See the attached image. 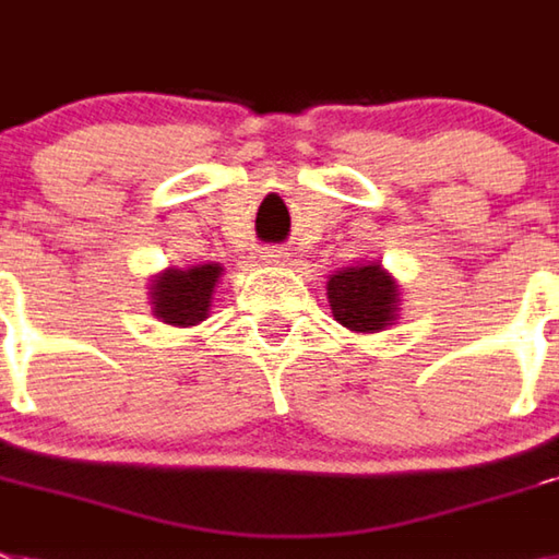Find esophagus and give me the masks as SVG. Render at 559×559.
Masks as SVG:
<instances>
[{
  "label": "esophagus",
  "instance_id": "34e87169",
  "mask_svg": "<svg viewBox=\"0 0 559 559\" xmlns=\"http://www.w3.org/2000/svg\"><path fill=\"white\" fill-rule=\"evenodd\" d=\"M286 259H289V252H286L284 247H266V250L261 252V261H264L266 266H278L284 264Z\"/></svg>",
  "mask_w": 559,
  "mask_h": 559
}]
</instances>
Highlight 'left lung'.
<instances>
[{"label": "left lung", "mask_w": 559, "mask_h": 559, "mask_svg": "<svg viewBox=\"0 0 559 559\" xmlns=\"http://www.w3.org/2000/svg\"><path fill=\"white\" fill-rule=\"evenodd\" d=\"M400 293L380 264L346 266L329 278V307L334 320L352 332H380L394 320Z\"/></svg>", "instance_id": "left-lung-1"}]
</instances>
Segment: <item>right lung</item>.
<instances>
[{
  "instance_id": "right-lung-1",
  "label": "right lung",
  "mask_w": 559,
  "mask_h": 559,
  "mask_svg": "<svg viewBox=\"0 0 559 559\" xmlns=\"http://www.w3.org/2000/svg\"><path fill=\"white\" fill-rule=\"evenodd\" d=\"M219 264H199L191 270H168L152 286L154 314L171 326H193L205 320L213 286L219 281Z\"/></svg>"
}]
</instances>
